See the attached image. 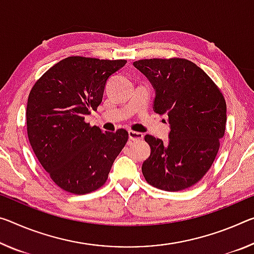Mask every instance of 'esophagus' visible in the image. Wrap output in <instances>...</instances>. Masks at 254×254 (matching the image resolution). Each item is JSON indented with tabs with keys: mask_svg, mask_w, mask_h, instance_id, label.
Returning a JSON list of instances; mask_svg holds the SVG:
<instances>
[{
	"mask_svg": "<svg viewBox=\"0 0 254 254\" xmlns=\"http://www.w3.org/2000/svg\"><path fill=\"white\" fill-rule=\"evenodd\" d=\"M128 139L132 140V141H140V140L143 139V134L140 133V132L136 131H128Z\"/></svg>",
	"mask_w": 254,
	"mask_h": 254,
	"instance_id": "1",
	"label": "esophagus"
}]
</instances>
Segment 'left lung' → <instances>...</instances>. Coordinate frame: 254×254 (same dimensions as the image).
Wrapping results in <instances>:
<instances>
[{"label":"left lung","mask_w":254,"mask_h":254,"mask_svg":"<svg viewBox=\"0 0 254 254\" xmlns=\"http://www.w3.org/2000/svg\"><path fill=\"white\" fill-rule=\"evenodd\" d=\"M155 89L154 111L168 116V142L147 134L150 156L142 164L147 182L165 191L194 185L211 167L226 127V102L202 69L185 59L133 62Z\"/></svg>","instance_id":"obj_1"}]
</instances>
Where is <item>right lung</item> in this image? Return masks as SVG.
Instances as JSON below:
<instances>
[{"instance_id": "1", "label": "right lung", "mask_w": 254, "mask_h": 254, "mask_svg": "<svg viewBox=\"0 0 254 254\" xmlns=\"http://www.w3.org/2000/svg\"><path fill=\"white\" fill-rule=\"evenodd\" d=\"M126 63L70 56L47 70L30 90L26 113L30 146L64 191L86 194L103 187L126 146L127 130L103 132L84 121L102 103L108 78Z\"/></svg>"}]
</instances>
